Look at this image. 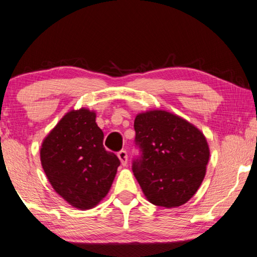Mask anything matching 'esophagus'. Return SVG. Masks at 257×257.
<instances>
[{
  "instance_id": "esophagus-1",
  "label": "esophagus",
  "mask_w": 257,
  "mask_h": 257,
  "mask_svg": "<svg viewBox=\"0 0 257 257\" xmlns=\"http://www.w3.org/2000/svg\"><path fill=\"white\" fill-rule=\"evenodd\" d=\"M118 158L121 161V164L127 165V163H128V154H127V152H125L124 150L120 151L119 153H118Z\"/></svg>"
}]
</instances>
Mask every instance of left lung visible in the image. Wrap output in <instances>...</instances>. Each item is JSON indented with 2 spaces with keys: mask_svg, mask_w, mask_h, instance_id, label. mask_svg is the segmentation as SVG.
<instances>
[{
  "mask_svg": "<svg viewBox=\"0 0 257 257\" xmlns=\"http://www.w3.org/2000/svg\"><path fill=\"white\" fill-rule=\"evenodd\" d=\"M142 156L133 172L147 201L163 207L184 205L202 185L210 160L204 134L164 110L138 113L134 122Z\"/></svg>",
  "mask_w": 257,
  "mask_h": 257,
  "instance_id": "1",
  "label": "left lung"
}]
</instances>
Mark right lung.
Instances as JSON below:
<instances>
[{
    "label": "right lung",
    "mask_w": 257,
    "mask_h": 257,
    "mask_svg": "<svg viewBox=\"0 0 257 257\" xmlns=\"http://www.w3.org/2000/svg\"><path fill=\"white\" fill-rule=\"evenodd\" d=\"M96 113L71 110L44 138L41 163L53 189L78 210H90L106 196L120 161L103 146Z\"/></svg>",
    "instance_id": "obj_1"
}]
</instances>
